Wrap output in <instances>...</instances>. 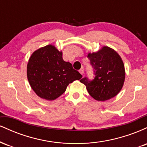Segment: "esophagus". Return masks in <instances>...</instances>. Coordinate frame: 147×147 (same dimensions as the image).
I'll list each match as a JSON object with an SVG mask.
<instances>
[{
    "label": "esophagus",
    "instance_id": "obj_1",
    "mask_svg": "<svg viewBox=\"0 0 147 147\" xmlns=\"http://www.w3.org/2000/svg\"><path fill=\"white\" fill-rule=\"evenodd\" d=\"M79 72H80V73H81V74H82V75H84V68H83V67H82V68H81V69H80V70H79Z\"/></svg>",
    "mask_w": 147,
    "mask_h": 147
}]
</instances>
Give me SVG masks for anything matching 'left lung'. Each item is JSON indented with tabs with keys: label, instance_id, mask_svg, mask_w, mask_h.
<instances>
[{
	"label": "left lung",
	"instance_id": "obj_1",
	"mask_svg": "<svg viewBox=\"0 0 147 147\" xmlns=\"http://www.w3.org/2000/svg\"><path fill=\"white\" fill-rule=\"evenodd\" d=\"M88 58L94 68L95 78L80 80L90 95L97 101H106L116 96L122 88L125 69L122 58L113 49L104 46L99 51L88 53Z\"/></svg>",
	"mask_w": 147,
	"mask_h": 147
}]
</instances>
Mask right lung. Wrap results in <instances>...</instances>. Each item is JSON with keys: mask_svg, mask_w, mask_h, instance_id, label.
Masks as SVG:
<instances>
[{"mask_svg": "<svg viewBox=\"0 0 147 147\" xmlns=\"http://www.w3.org/2000/svg\"><path fill=\"white\" fill-rule=\"evenodd\" d=\"M27 76L35 93L50 101L58 98L69 84L82 77L70 62L63 61L62 52L52 45L33 52L28 61Z\"/></svg>", "mask_w": 147, "mask_h": 147, "instance_id": "right-lung-1", "label": "right lung"}]
</instances>
